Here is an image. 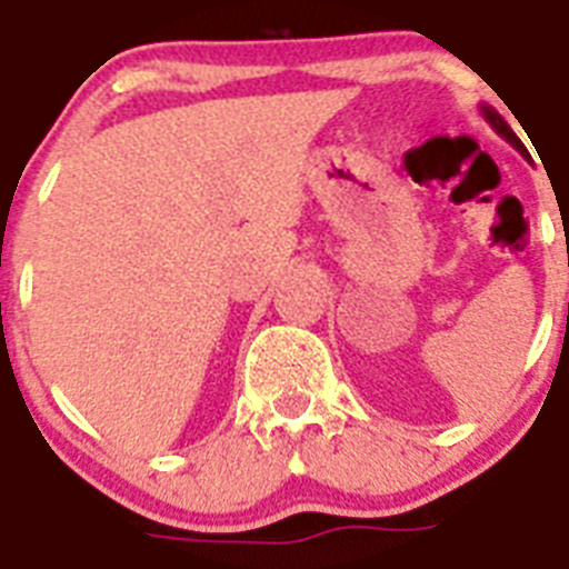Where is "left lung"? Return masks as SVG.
<instances>
[{
	"instance_id": "1",
	"label": "left lung",
	"mask_w": 569,
	"mask_h": 569,
	"mask_svg": "<svg viewBox=\"0 0 569 569\" xmlns=\"http://www.w3.org/2000/svg\"><path fill=\"white\" fill-rule=\"evenodd\" d=\"M482 116H485V121H488V124L493 127V130L499 132V136L505 138V141H508V144H513L516 150H519L521 156L527 158V150H525V144H521V141H519V136H516V132L510 130V124H508V121L501 119V116H499V112L493 110V107H490V104H482Z\"/></svg>"
}]
</instances>
